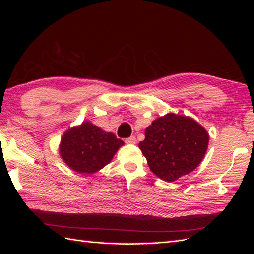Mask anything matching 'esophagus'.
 I'll list each match as a JSON object with an SVG mask.
<instances>
[{
    "label": "esophagus",
    "instance_id": "obj_1",
    "mask_svg": "<svg viewBox=\"0 0 254 254\" xmlns=\"http://www.w3.org/2000/svg\"><path fill=\"white\" fill-rule=\"evenodd\" d=\"M125 142H126L127 144H135V143H136V139H135L134 135H132V136L128 137V139H126Z\"/></svg>",
    "mask_w": 254,
    "mask_h": 254
}]
</instances>
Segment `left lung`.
I'll use <instances>...</instances> for the list:
<instances>
[{"label": "left lung", "mask_w": 254, "mask_h": 254, "mask_svg": "<svg viewBox=\"0 0 254 254\" xmlns=\"http://www.w3.org/2000/svg\"><path fill=\"white\" fill-rule=\"evenodd\" d=\"M209 133L187 115L167 113L145 129L139 143L150 171L167 182L193 172L201 163L209 146Z\"/></svg>", "instance_id": "obj_1"}]
</instances>
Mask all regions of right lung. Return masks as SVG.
Returning <instances> with one entry per match:
<instances>
[{
  "mask_svg": "<svg viewBox=\"0 0 254 254\" xmlns=\"http://www.w3.org/2000/svg\"><path fill=\"white\" fill-rule=\"evenodd\" d=\"M123 145L124 142L114 133L83 121L61 136L59 155L72 171L91 175L109 164Z\"/></svg>",
  "mask_w": 254,
  "mask_h": 254,
  "instance_id": "right-lung-1",
  "label": "right lung"
}]
</instances>
